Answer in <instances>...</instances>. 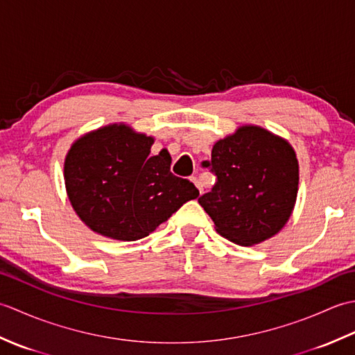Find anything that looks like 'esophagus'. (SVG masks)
Segmentation results:
<instances>
[{"label": "esophagus", "mask_w": 355, "mask_h": 355, "mask_svg": "<svg viewBox=\"0 0 355 355\" xmlns=\"http://www.w3.org/2000/svg\"><path fill=\"white\" fill-rule=\"evenodd\" d=\"M191 180H192V182L195 183V186H197V187H198V191H200V193H202V191H205V187H202V183L200 182V178H198V177H192Z\"/></svg>", "instance_id": "obj_1"}]
</instances>
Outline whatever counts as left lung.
<instances>
[{
    "label": "left lung",
    "instance_id": "1",
    "mask_svg": "<svg viewBox=\"0 0 355 355\" xmlns=\"http://www.w3.org/2000/svg\"><path fill=\"white\" fill-rule=\"evenodd\" d=\"M216 177L198 198L221 236L238 245L271 238L288 221L296 202L299 166L285 140L258 126H243L215 143L201 162Z\"/></svg>",
    "mask_w": 355,
    "mask_h": 355
}]
</instances>
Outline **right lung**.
Returning <instances> with one entry per match:
<instances>
[{
	"instance_id": "obj_1",
	"label": "right lung",
	"mask_w": 355,
	"mask_h": 355,
	"mask_svg": "<svg viewBox=\"0 0 355 355\" xmlns=\"http://www.w3.org/2000/svg\"><path fill=\"white\" fill-rule=\"evenodd\" d=\"M154 139L125 125L101 128L71 146L64 177L71 206L89 229L119 241L148 236L200 192L171 172V155H149Z\"/></svg>"
}]
</instances>
